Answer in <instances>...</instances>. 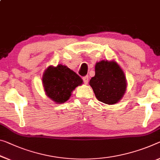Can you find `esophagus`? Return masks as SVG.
<instances>
[{
    "instance_id": "34e87169",
    "label": "esophagus",
    "mask_w": 160,
    "mask_h": 160,
    "mask_svg": "<svg viewBox=\"0 0 160 160\" xmlns=\"http://www.w3.org/2000/svg\"><path fill=\"white\" fill-rule=\"evenodd\" d=\"M83 82H84L85 84H87L88 82V77H83Z\"/></svg>"
}]
</instances>
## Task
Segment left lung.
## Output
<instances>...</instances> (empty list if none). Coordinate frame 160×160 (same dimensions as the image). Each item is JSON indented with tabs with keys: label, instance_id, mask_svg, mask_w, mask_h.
I'll return each mask as SVG.
<instances>
[{
	"label": "left lung",
	"instance_id": "left-lung-1",
	"mask_svg": "<svg viewBox=\"0 0 160 160\" xmlns=\"http://www.w3.org/2000/svg\"><path fill=\"white\" fill-rule=\"evenodd\" d=\"M97 99L106 104H115L126 92L127 82L122 68L116 61L102 60L95 65V76L91 78Z\"/></svg>",
	"mask_w": 160,
	"mask_h": 160
}]
</instances>
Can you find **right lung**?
Listing matches in <instances>:
<instances>
[{"instance_id": "1", "label": "right lung", "mask_w": 160, "mask_h": 160, "mask_svg": "<svg viewBox=\"0 0 160 160\" xmlns=\"http://www.w3.org/2000/svg\"><path fill=\"white\" fill-rule=\"evenodd\" d=\"M83 80L77 73L66 66H49L42 77L43 89L47 97L56 104H62L69 99L72 92Z\"/></svg>"}]
</instances>
